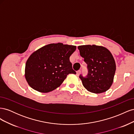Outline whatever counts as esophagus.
Wrapping results in <instances>:
<instances>
[{"instance_id": "34e87169", "label": "esophagus", "mask_w": 134, "mask_h": 134, "mask_svg": "<svg viewBox=\"0 0 134 134\" xmlns=\"http://www.w3.org/2000/svg\"><path fill=\"white\" fill-rule=\"evenodd\" d=\"M81 72V71L80 70H78L76 71V75L77 76H78L79 74H80V73Z\"/></svg>"}]
</instances>
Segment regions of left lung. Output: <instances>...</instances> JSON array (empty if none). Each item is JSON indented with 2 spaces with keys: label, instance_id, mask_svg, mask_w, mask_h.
I'll return each mask as SVG.
<instances>
[{
  "label": "left lung",
  "instance_id": "8db88e82",
  "mask_svg": "<svg viewBox=\"0 0 134 134\" xmlns=\"http://www.w3.org/2000/svg\"><path fill=\"white\" fill-rule=\"evenodd\" d=\"M78 48L88 70L86 77L79 76L84 88L96 94L107 91L112 86L116 71L115 61L111 52L106 47L95 44Z\"/></svg>",
  "mask_w": 134,
  "mask_h": 134
}]
</instances>
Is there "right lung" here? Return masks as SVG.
<instances>
[{"mask_svg": "<svg viewBox=\"0 0 134 134\" xmlns=\"http://www.w3.org/2000/svg\"><path fill=\"white\" fill-rule=\"evenodd\" d=\"M76 48L75 46L62 43H51L33 52L26 64L28 84L42 93L59 87L69 74H76L70 62V56Z\"/></svg>", "mask_w": 134, "mask_h": 134, "instance_id": "add662e5", "label": "right lung"}]
</instances>
